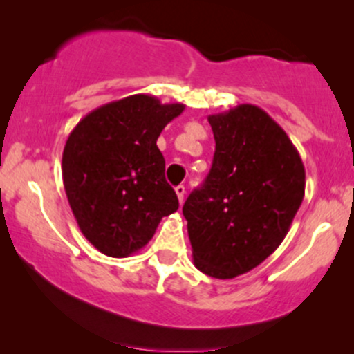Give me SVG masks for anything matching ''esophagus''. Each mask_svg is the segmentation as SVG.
<instances>
[{
  "instance_id": "obj_1",
  "label": "esophagus",
  "mask_w": 354,
  "mask_h": 354,
  "mask_svg": "<svg viewBox=\"0 0 354 354\" xmlns=\"http://www.w3.org/2000/svg\"><path fill=\"white\" fill-rule=\"evenodd\" d=\"M174 191H176V194H178V200H180V203H183V200H185V194H186L185 186H183V185L176 186V188H174Z\"/></svg>"
}]
</instances>
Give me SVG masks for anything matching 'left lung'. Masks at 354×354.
Instances as JSON below:
<instances>
[{"label":"left lung","instance_id":"1","mask_svg":"<svg viewBox=\"0 0 354 354\" xmlns=\"http://www.w3.org/2000/svg\"><path fill=\"white\" fill-rule=\"evenodd\" d=\"M213 165L183 206L194 266L231 279L281 245L304 198V166L284 129L254 104L208 116Z\"/></svg>","mask_w":354,"mask_h":354}]
</instances>
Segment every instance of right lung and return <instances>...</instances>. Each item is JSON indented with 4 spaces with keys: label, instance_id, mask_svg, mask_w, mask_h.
Listing matches in <instances>:
<instances>
[{
    "label": "right lung",
    "instance_id": "obj_1",
    "mask_svg": "<svg viewBox=\"0 0 354 354\" xmlns=\"http://www.w3.org/2000/svg\"><path fill=\"white\" fill-rule=\"evenodd\" d=\"M183 109L133 95L93 109L68 136L64 191L81 233L103 254L126 258L140 251L161 218L180 206L156 140Z\"/></svg>",
    "mask_w": 354,
    "mask_h": 354
}]
</instances>
